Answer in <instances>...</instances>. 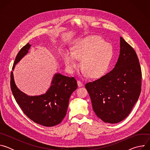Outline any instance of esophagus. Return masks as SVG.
<instances>
[{
  "label": "esophagus",
  "mask_w": 150,
  "mask_h": 150,
  "mask_svg": "<svg viewBox=\"0 0 150 150\" xmlns=\"http://www.w3.org/2000/svg\"><path fill=\"white\" fill-rule=\"evenodd\" d=\"M77 83H78V85L79 87H81L83 86V83L81 81H79V80L77 81Z\"/></svg>",
  "instance_id": "34e87169"
}]
</instances>
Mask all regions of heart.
I'll list each match as a JSON object with an SVG mask.
<instances>
[{
	"instance_id": "heart-1",
	"label": "heart",
	"mask_w": 150,
	"mask_h": 150,
	"mask_svg": "<svg viewBox=\"0 0 150 150\" xmlns=\"http://www.w3.org/2000/svg\"><path fill=\"white\" fill-rule=\"evenodd\" d=\"M113 57L112 46L98 35H90L78 40L72 48L63 54V60L69 72H73L81 59L83 74L96 78L108 69Z\"/></svg>"
}]
</instances>
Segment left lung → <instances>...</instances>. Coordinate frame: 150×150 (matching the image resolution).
<instances>
[{"instance_id":"obj_1","label":"left lung","mask_w":150,"mask_h":150,"mask_svg":"<svg viewBox=\"0 0 150 150\" xmlns=\"http://www.w3.org/2000/svg\"><path fill=\"white\" fill-rule=\"evenodd\" d=\"M141 77L135 51L120 37V54L113 69L85 84L97 116L109 123L125 119L139 97Z\"/></svg>"}]
</instances>
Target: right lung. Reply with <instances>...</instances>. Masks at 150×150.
<instances>
[{
  "label": "right lung",
  "instance_id": "obj_1",
  "mask_svg": "<svg viewBox=\"0 0 150 150\" xmlns=\"http://www.w3.org/2000/svg\"><path fill=\"white\" fill-rule=\"evenodd\" d=\"M31 46L27 43L20 50L15 58L12 71L16 64L28 53ZM77 87L76 81L74 77L56 73L45 94L30 96L17 87L12 71L11 74V88L16 103L28 118L44 126H53L62 121L67 112L69 98Z\"/></svg>",
  "mask_w": 150,
  "mask_h": 150
}]
</instances>
